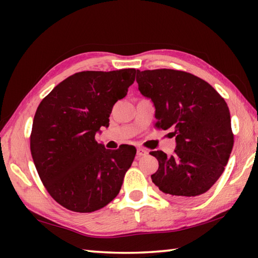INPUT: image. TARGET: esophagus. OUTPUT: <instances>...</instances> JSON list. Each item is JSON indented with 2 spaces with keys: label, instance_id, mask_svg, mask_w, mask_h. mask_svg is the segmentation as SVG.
<instances>
[{
  "label": "esophagus",
  "instance_id": "obj_1",
  "mask_svg": "<svg viewBox=\"0 0 258 258\" xmlns=\"http://www.w3.org/2000/svg\"><path fill=\"white\" fill-rule=\"evenodd\" d=\"M148 154V151L146 149H143V148H138L137 149V155L138 157H142V156H146Z\"/></svg>",
  "mask_w": 258,
  "mask_h": 258
}]
</instances>
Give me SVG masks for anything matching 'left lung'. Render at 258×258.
Wrapping results in <instances>:
<instances>
[{
    "label": "left lung",
    "mask_w": 258,
    "mask_h": 258,
    "mask_svg": "<svg viewBox=\"0 0 258 258\" xmlns=\"http://www.w3.org/2000/svg\"><path fill=\"white\" fill-rule=\"evenodd\" d=\"M143 97L155 106L156 127L172 128L176 148L171 157L157 150L152 182L178 200L199 198L215 184L233 148L229 107L212 85L174 69L138 72Z\"/></svg>",
    "instance_id": "left-lung-1"
}]
</instances>
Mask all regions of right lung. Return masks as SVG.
<instances>
[{
	"mask_svg": "<svg viewBox=\"0 0 258 258\" xmlns=\"http://www.w3.org/2000/svg\"><path fill=\"white\" fill-rule=\"evenodd\" d=\"M138 72L76 73L37 107L30 134L35 167L51 197L69 211L95 212L119 194L137 149H106L95 134L108 127L113 104L127 94Z\"/></svg>",
	"mask_w": 258,
	"mask_h": 258,
	"instance_id": "right-lung-1",
	"label": "right lung"
}]
</instances>
